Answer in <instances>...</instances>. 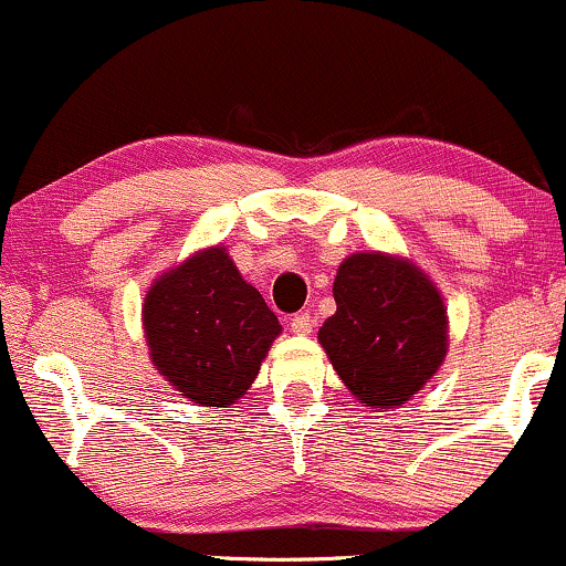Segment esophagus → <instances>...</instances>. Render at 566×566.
Listing matches in <instances>:
<instances>
[{
    "label": "esophagus",
    "mask_w": 566,
    "mask_h": 566,
    "mask_svg": "<svg viewBox=\"0 0 566 566\" xmlns=\"http://www.w3.org/2000/svg\"><path fill=\"white\" fill-rule=\"evenodd\" d=\"M314 327H316V316H311L308 311H303V314H295L290 319V329L295 335H311V333H314Z\"/></svg>",
    "instance_id": "obj_1"
}]
</instances>
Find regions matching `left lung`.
I'll return each instance as SVG.
<instances>
[{"label": "left lung", "mask_w": 566, "mask_h": 566, "mask_svg": "<svg viewBox=\"0 0 566 566\" xmlns=\"http://www.w3.org/2000/svg\"><path fill=\"white\" fill-rule=\"evenodd\" d=\"M337 311L322 324L329 365L361 407L388 412L407 405L450 348V319L423 269L380 250L354 252L337 269Z\"/></svg>", "instance_id": "8db88e82"}]
</instances>
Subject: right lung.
<instances>
[{
    "label": "right lung",
    "mask_w": 566,
    "mask_h": 566,
    "mask_svg": "<svg viewBox=\"0 0 566 566\" xmlns=\"http://www.w3.org/2000/svg\"><path fill=\"white\" fill-rule=\"evenodd\" d=\"M140 314L151 365L184 399L212 409L250 391L282 333L223 244L197 250L154 279Z\"/></svg>",
    "instance_id": "1"
}]
</instances>
